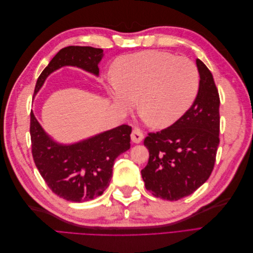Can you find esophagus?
<instances>
[{
  "label": "esophagus",
  "instance_id": "34e87169",
  "mask_svg": "<svg viewBox=\"0 0 253 253\" xmlns=\"http://www.w3.org/2000/svg\"><path fill=\"white\" fill-rule=\"evenodd\" d=\"M131 139L134 143H140L143 139V134L138 128L133 129V132L131 134Z\"/></svg>",
  "mask_w": 253,
  "mask_h": 253
}]
</instances>
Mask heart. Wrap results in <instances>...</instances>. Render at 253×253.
I'll return each instance as SVG.
<instances>
[{
    "mask_svg": "<svg viewBox=\"0 0 253 253\" xmlns=\"http://www.w3.org/2000/svg\"><path fill=\"white\" fill-rule=\"evenodd\" d=\"M200 73L192 60L170 52L145 50L118 59L115 63L111 97L121 111L138 110L154 127H168L193 104Z\"/></svg>",
    "mask_w": 253,
    "mask_h": 253,
    "instance_id": "b5f03b06",
    "label": "heart"
}]
</instances>
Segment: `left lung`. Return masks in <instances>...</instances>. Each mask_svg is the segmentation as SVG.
<instances>
[{
	"label": "left lung",
	"instance_id": "8db88e82",
	"mask_svg": "<svg viewBox=\"0 0 253 253\" xmlns=\"http://www.w3.org/2000/svg\"><path fill=\"white\" fill-rule=\"evenodd\" d=\"M200 87L192 106L183 116L143 144L150 153L141 170L145 189L167 201L192 194L207 181L215 163L219 144V96L213 76L196 59Z\"/></svg>",
	"mask_w": 253,
	"mask_h": 253
}]
</instances>
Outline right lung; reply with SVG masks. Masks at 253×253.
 <instances>
[{
  "label": "right lung",
  "instance_id": "add662e5",
  "mask_svg": "<svg viewBox=\"0 0 253 253\" xmlns=\"http://www.w3.org/2000/svg\"><path fill=\"white\" fill-rule=\"evenodd\" d=\"M103 49L90 46H67L51 59L38 78L35 95L48 76L63 66H76L99 76L98 64ZM132 127L119 126L81 141L63 144L44 131L30 113L33 157L49 189L63 200L83 203L100 196L109 187L114 160L131 147Z\"/></svg>",
  "mask_w": 253,
  "mask_h": 253
}]
</instances>
